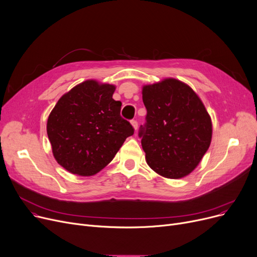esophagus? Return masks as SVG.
<instances>
[{
    "mask_svg": "<svg viewBox=\"0 0 257 257\" xmlns=\"http://www.w3.org/2000/svg\"><path fill=\"white\" fill-rule=\"evenodd\" d=\"M131 125L133 126V128H135L136 130L138 129V126H139V122H138V120H136V119H132L131 120Z\"/></svg>",
    "mask_w": 257,
    "mask_h": 257,
    "instance_id": "obj_1",
    "label": "esophagus"
}]
</instances>
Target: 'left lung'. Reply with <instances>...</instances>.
I'll return each mask as SVG.
<instances>
[{
  "label": "left lung",
  "mask_w": 257,
  "mask_h": 257,
  "mask_svg": "<svg viewBox=\"0 0 257 257\" xmlns=\"http://www.w3.org/2000/svg\"><path fill=\"white\" fill-rule=\"evenodd\" d=\"M146 122L139 137L150 168L167 178L191 173L207 152L212 122L197 94L187 84L165 79L143 87Z\"/></svg>",
  "instance_id": "1"
}]
</instances>
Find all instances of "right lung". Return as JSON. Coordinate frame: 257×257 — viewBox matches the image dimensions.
I'll use <instances>...</instances> for the list:
<instances>
[{
	"label": "right lung",
	"mask_w": 257,
	"mask_h": 257,
	"mask_svg": "<svg viewBox=\"0 0 257 257\" xmlns=\"http://www.w3.org/2000/svg\"><path fill=\"white\" fill-rule=\"evenodd\" d=\"M115 86L88 80L65 93L47 120V135L57 162L73 174L90 176L101 171L135 133L120 116Z\"/></svg>",
	"instance_id": "add662e5"
}]
</instances>
